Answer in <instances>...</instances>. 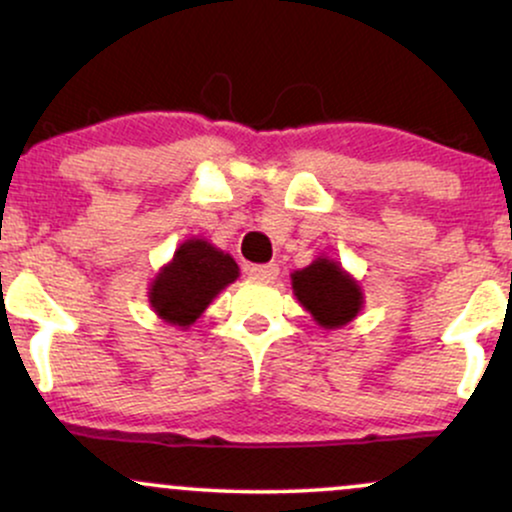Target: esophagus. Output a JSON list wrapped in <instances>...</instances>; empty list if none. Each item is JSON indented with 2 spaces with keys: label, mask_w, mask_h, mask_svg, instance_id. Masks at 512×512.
<instances>
[{
  "label": "esophagus",
  "mask_w": 512,
  "mask_h": 512,
  "mask_svg": "<svg viewBox=\"0 0 512 512\" xmlns=\"http://www.w3.org/2000/svg\"><path fill=\"white\" fill-rule=\"evenodd\" d=\"M248 274L255 281H274L276 274H279V267L276 264H252Z\"/></svg>",
  "instance_id": "1"
}]
</instances>
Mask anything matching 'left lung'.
<instances>
[{"mask_svg": "<svg viewBox=\"0 0 512 512\" xmlns=\"http://www.w3.org/2000/svg\"><path fill=\"white\" fill-rule=\"evenodd\" d=\"M293 291L322 327H342L361 310V289L337 262L315 260L291 276Z\"/></svg>", "mask_w": 512, "mask_h": 512, "instance_id": "8db88e82", "label": "left lung"}]
</instances>
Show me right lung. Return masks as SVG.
Masks as SVG:
<instances>
[{
  "instance_id": "add662e5",
  "label": "right lung",
  "mask_w": 512,
  "mask_h": 512,
  "mask_svg": "<svg viewBox=\"0 0 512 512\" xmlns=\"http://www.w3.org/2000/svg\"><path fill=\"white\" fill-rule=\"evenodd\" d=\"M238 264L207 240H187L151 284V305L173 325L190 327L221 289L236 281Z\"/></svg>"
}]
</instances>
